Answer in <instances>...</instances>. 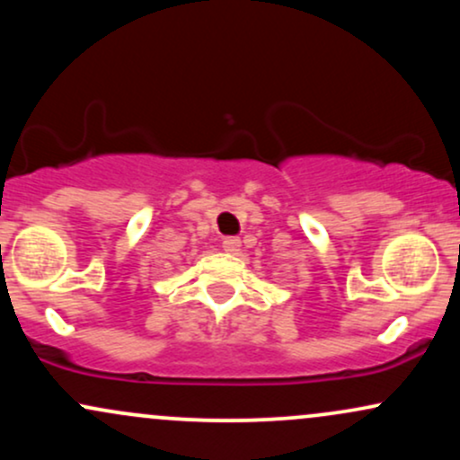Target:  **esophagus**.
<instances>
[{
	"mask_svg": "<svg viewBox=\"0 0 460 460\" xmlns=\"http://www.w3.org/2000/svg\"><path fill=\"white\" fill-rule=\"evenodd\" d=\"M240 240H237V237H225L223 240V248L226 252H231V255H235L237 251H240Z\"/></svg>",
	"mask_w": 460,
	"mask_h": 460,
	"instance_id": "34e87169",
	"label": "esophagus"
}]
</instances>
